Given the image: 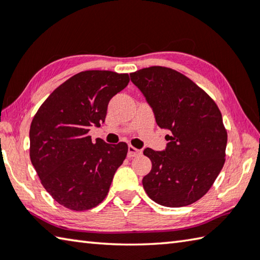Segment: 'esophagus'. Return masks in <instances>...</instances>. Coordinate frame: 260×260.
<instances>
[{"label": "esophagus", "instance_id": "obj_1", "mask_svg": "<svg viewBox=\"0 0 260 260\" xmlns=\"http://www.w3.org/2000/svg\"><path fill=\"white\" fill-rule=\"evenodd\" d=\"M140 154H142V151H140V149H137L136 147L131 146V145L129 147H127V156H129V157L138 156V155H140Z\"/></svg>", "mask_w": 260, "mask_h": 260}]
</instances>
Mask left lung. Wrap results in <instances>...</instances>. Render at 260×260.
I'll use <instances>...</instances> for the list:
<instances>
[{
  "instance_id": "left-lung-1",
  "label": "left lung",
  "mask_w": 260,
  "mask_h": 260,
  "mask_svg": "<svg viewBox=\"0 0 260 260\" xmlns=\"http://www.w3.org/2000/svg\"><path fill=\"white\" fill-rule=\"evenodd\" d=\"M152 108L157 125L170 131L163 151L145 148L152 170L145 192L161 206L178 208L206 194L225 163L227 133L216 103L188 77L153 66L130 74Z\"/></svg>"
}]
</instances>
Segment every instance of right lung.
Here are the masks:
<instances>
[{"mask_svg": "<svg viewBox=\"0 0 260 260\" xmlns=\"http://www.w3.org/2000/svg\"><path fill=\"white\" fill-rule=\"evenodd\" d=\"M129 75L85 71L72 76L39 108L29 129L31 165L54 201L75 211L106 198L127 145L92 143L90 127L105 122L108 103L129 83Z\"/></svg>", "mask_w": 260, "mask_h": 260, "instance_id": "add662e5", "label": "right lung"}]
</instances>
